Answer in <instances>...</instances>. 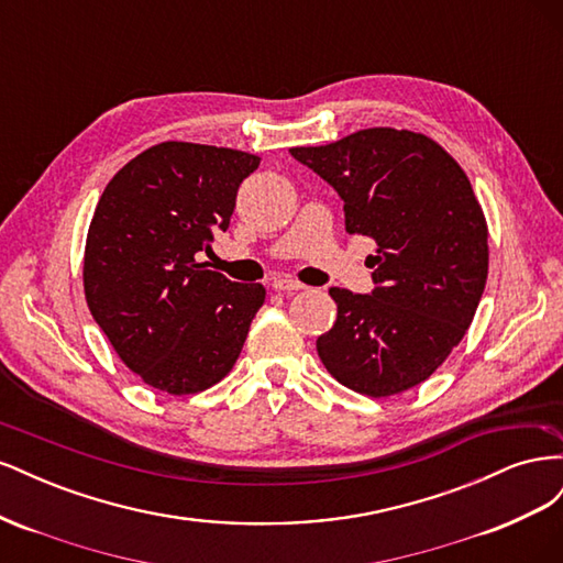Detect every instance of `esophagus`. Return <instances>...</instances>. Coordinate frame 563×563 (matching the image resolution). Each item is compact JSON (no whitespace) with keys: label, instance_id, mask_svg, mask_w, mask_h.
Listing matches in <instances>:
<instances>
[{"label":"esophagus","instance_id":"esophagus-1","mask_svg":"<svg viewBox=\"0 0 563 563\" xmlns=\"http://www.w3.org/2000/svg\"><path fill=\"white\" fill-rule=\"evenodd\" d=\"M272 288L275 291H282V294H296V291H302V284L296 282V279H288V277H275L272 279Z\"/></svg>","mask_w":563,"mask_h":563}]
</instances>
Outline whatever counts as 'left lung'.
<instances>
[{
  "label": "left lung",
  "instance_id": "left-lung-1",
  "mask_svg": "<svg viewBox=\"0 0 563 563\" xmlns=\"http://www.w3.org/2000/svg\"><path fill=\"white\" fill-rule=\"evenodd\" d=\"M291 155L345 201V230L378 244L373 291L331 288L319 360L345 387L391 397L428 380L463 340L488 275V228L463 168L413 131L364 129Z\"/></svg>",
  "mask_w": 563,
  "mask_h": 563
}]
</instances>
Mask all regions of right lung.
Instances as JSON below:
<instances>
[{
  "mask_svg": "<svg viewBox=\"0 0 563 563\" xmlns=\"http://www.w3.org/2000/svg\"><path fill=\"white\" fill-rule=\"evenodd\" d=\"M261 157L168 141L141 152L100 195L84 251V294L133 373L168 395L223 380L240 356L263 284L197 263L230 228L236 190Z\"/></svg>",
  "mask_w": 563,
  "mask_h": 563,
  "instance_id": "1",
  "label": "right lung"
}]
</instances>
